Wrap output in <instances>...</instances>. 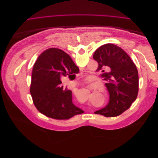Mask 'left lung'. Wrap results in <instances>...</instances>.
<instances>
[{"label":"left lung","instance_id":"left-lung-1","mask_svg":"<svg viewBox=\"0 0 158 158\" xmlns=\"http://www.w3.org/2000/svg\"><path fill=\"white\" fill-rule=\"evenodd\" d=\"M93 58L98 63L96 71L101 76L109 94L107 106L95 114L107 117L120 115L131 107L138 92V74L136 66L127 52L114 44H105L95 51ZM107 68L110 69L109 73Z\"/></svg>","mask_w":158,"mask_h":158}]
</instances>
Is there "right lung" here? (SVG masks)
I'll list each match as a JSON object with an SVG mask.
<instances>
[{
	"label": "right lung",
	"mask_w": 158,
	"mask_h": 158,
	"mask_svg": "<svg viewBox=\"0 0 158 158\" xmlns=\"http://www.w3.org/2000/svg\"><path fill=\"white\" fill-rule=\"evenodd\" d=\"M79 69L70 56L59 49L45 51L37 58L31 75L30 94L37 109L55 119H69L84 111L72 100V92L62 85L61 78L76 76Z\"/></svg>",
	"instance_id": "right-lung-1"
}]
</instances>
